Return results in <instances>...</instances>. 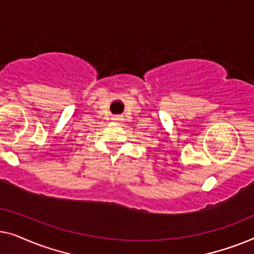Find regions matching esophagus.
Returning <instances> with one entry per match:
<instances>
[{
	"label": "esophagus",
	"instance_id": "esophagus-1",
	"mask_svg": "<svg viewBox=\"0 0 254 254\" xmlns=\"http://www.w3.org/2000/svg\"><path fill=\"white\" fill-rule=\"evenodd\" d=\"M121 118L119 117V116H116V117H113V120H120Z\"/></svg>",
	"mask_w": 254,
	"mask_h": 254
}]
</instances>
